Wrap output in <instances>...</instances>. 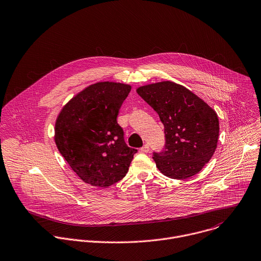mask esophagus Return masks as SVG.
I'll return each instance as SVG.
<instances>
[{
  "mask_svg": "<svg viewBox=\"0 0 261 261\" xmlns=\"http://www.w3.org/2000/svg\"><path fill=\"white\" fill-rule=\"evenodd\" d=\"M141 152H148L149 151V145L148 144H144L141 148H140Z\"/></svg>",
  "mask_w": 261,
  "mask_h": 261,
  "instance_id": "obj_1",
  "label": "esophagus"
}]
</instances>
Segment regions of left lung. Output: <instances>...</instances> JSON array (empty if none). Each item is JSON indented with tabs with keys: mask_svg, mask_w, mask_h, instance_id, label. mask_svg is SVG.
Here are the masks:
<instances>
[{
	"mask_svg": "<svg viewBox=\"0 0 261 261\" xmlns=\"http://www.w3.org/2000/svg\"><path fill=\"white\" fill-rule=\"evenodd\" d=\"M136 92L164 124L165 148L152 156L156 168L173 179L196 175L217 147L216 112L185 86L171 81L140 86Z\"/></svg>",
	"mask_w": 261,
	"mask_h": 261,
	"instance_id": "8db88e82",
	"label": "left lung"
}]
</instances>
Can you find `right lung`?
I'll return each instance as SVG.
<instances>
[{
  "mask_svg": "<svg viewBox=\"0 0 261 261\" xmlns=\"http://www.w3.org/2000/svg\"><path fill=\"white\" fill-rule=\"evenodd\" d=\"M131 86L97 82L74 95L55 122L54 140L69 167L86 184L108 188L123 179L135 148L128 147L117 123Z\"/></svg>",
  "mask_w": 261,
  "mask_h": 261,
  "instance_id": "obj_1",
  "label": "right lung"
}]
</instances>
